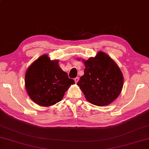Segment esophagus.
<instances>
[{"mask_svg": "<svg viewBox=\"0 0 149 149\" xmlns=\"http://www.w3.org/2000/svg\"><path fill=\"white\" fill-rule=\"evenodd\" d=\"M74 80L75 83L77 84V83L78 82V80H79V78H78V77H76Z\"/></svg>", "mask_w": 149, "mask_h": 149, "instance_id": "esophagus-1", "label": "esophagus"}]
</instances>
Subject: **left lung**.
Wrapping results in <instances>:
<instances>
[{"label": "left lung", "instance_id": "1", "mask_svg": "<svg viewBox=\"0 0 149 149\" xmlns=\"http://www.w3.org/2000/svg\"><path fill=\"white\" fill-rule=\"evenodd\" d=\"M86 68L77 85L89 102L108 105L116 99L123 86V76L118 65L104 52L84 61Z\"/></svg>", "mask_w": 149, "mask_h": 149}]
</instances>
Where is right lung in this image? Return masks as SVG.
Returning a JSON list of instances; mask_svg holds the SVG:
<instances>
[{
    "label": "right lung",
    "instance_id": "right-lung-1",
    "mask_svg": "<svg viewBox=\"0 0 149 149\" xmlns=\"http://www.w3.org/2000/svg\"><path fill=\"white\" fill-rule=\"evenodd\" d=\"M74 84L58 65L47 55L39 58L31 65L25 74V87L33 102L50 106L63 99L69 86Z\"/></svg>",
    "mask_w": 149,
    "mask_h": 149
}]
</instances>
